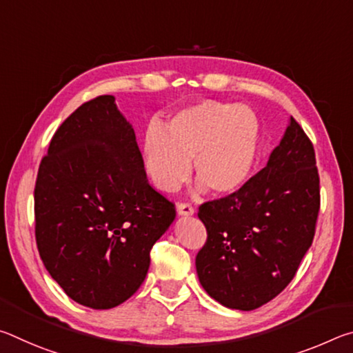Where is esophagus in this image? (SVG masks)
<instances>
[{
    "mask_svg": "<svg viewBox=\"0 0 353 353\" xmlns=\"http://www.w3.org/2000/svg\"><path fill=\"white\" fill-rule=\"evenodd\" d=\"M177 214L179 216H193L194 208L190 204H179L177 205Z\"/></svg>",
    "mask_w": 353,
    "mask_h": 353,
    "instance_id": "34e87169",
    "label": "esophagus"
}]
</instances>
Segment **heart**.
<instances>
[{
  "instance_id": "heart-1",
  "label": "heart",
  "mask_w": 353,
  "mask_h": 353,
  "mask_svg": "<svg viewBox=\"0 0 353 353\" xmlns=\"http://www.w3.org/2000/svg\"><path fill=\"white\" fill-rule=\"evenodd\" d=\"M261 146L256 113L244 104L201 101L148 129L145 168L154 187L174 193L188 181L193 160L199 191L236 193L252 176Z\"/></svg>"
}]
</instances>
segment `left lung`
Masks as SVG:
<instances>
[{
    "mask_svg": "<svg viewBox=\"0 0 353 353\" xmlns=\"http://www.w3.org/2000/svg\"><path fill=\"white\" fill-rule=\"evenodd\" d=\"M318 212L314 149L291 117L265 168L236 193L199 207L207 229L196 255L202 288L221 305L243 312L272 301L312 246Z\"/></svg>",
    "mask_w": 353,
    "mask_h": 353,
    "instance_id": "left-lung-1",
    "label": "left lung"
}]
</instances>
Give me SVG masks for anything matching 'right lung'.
<instances>
[{
    "mask_svg": "<svg viewBox=\"0 0 353 353\" xmlns=\"http://www.w3.org/2000/svg\"><path fill=\"white\" fill-rule=\"evenodd\" d=\"M35 240L50 276L83 307L109 310L140 288L154 243L176 218L148 183L135 132L104 94L61 124L34 190Z\"/></svg>",
    "mask_w": 353,
    "mask_h": 353,
    "instance_id": "1",
    "label": "right lung"
}]
</instances>
